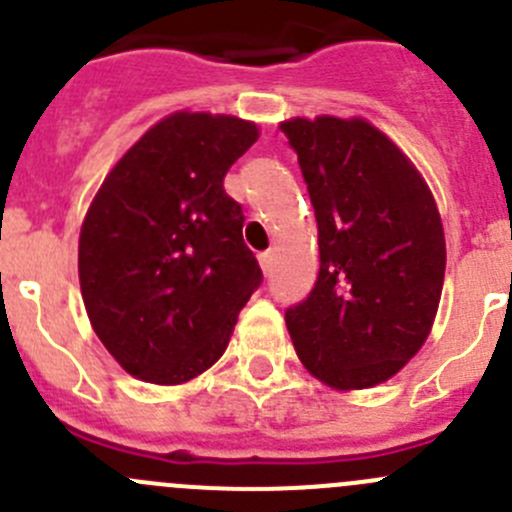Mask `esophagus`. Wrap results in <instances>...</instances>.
<instances>
[{"mask_svg":"<svg viewBox=\"0 0 512 512\" xmlns=\"http://www.w3.org/2000/svg\"><path fill=\"white\" fill-rule=\"evenodd\" d=\"M272 260H275V255H272V252H262V255H260V267H262V272H265V275H270Z\"/></svg>","mask_w":512,"mask_h":512,"instance_id":"34e87169","label":"esophagus"}]
</instances>
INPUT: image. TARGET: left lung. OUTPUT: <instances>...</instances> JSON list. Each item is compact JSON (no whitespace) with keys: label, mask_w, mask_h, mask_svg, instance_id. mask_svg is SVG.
I'll return each mask as SVG.
<instances>
[{"label":"left lung","mask_w":512,"mask_h":512,"mask_svg":"<svg viewBox=\"0 0 512 512\" xmlns=\"http://www.w3.org/2000/svg\"><path fill=\"white\" fill-rule=\"evenodd\" d=\"M315 207L320 272L285 322L302 365L372 388L423 347L445 277L438 207L413 162L365 119L282 122Z\"/></svg>","instance_id":"8db88e82"}]
</instances>
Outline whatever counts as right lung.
Instances as JSON below:
<instances>
[{"instance_id": "add662e5", "label": "right lung", "mask_w": 512, "mask_h": 512, "mask_svg": "<svg viewBox=\"0 0 512 512\" xmlns=\"http://www.w3.org/2000/svg\"><path fill=\"white\" fill-rule=\"evenodd\" d=\"M257 140L245 119L175 112L99 187L79 235V285L114 360L155 385L215 365L262 270L225 175Z\"/></svg>"}]
</instances>
